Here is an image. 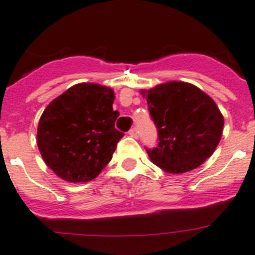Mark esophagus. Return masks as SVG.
<instances>
[{
  "label": "esophagus",
  "mask_w": 255,
  "mask_h": 255,
  "mask_svg": "<svg viewBox=\"0 0 255 255\" xmlns=\"http://www.w3.org/2000/svg\"><path fill=\"white\" fill-rule=\"evenodd\" d=\"M129 136L130 137H133V138H138V136H139V130H138V128L137 127H133V128H130L129 129Z\"/></svg>",
  "instance_id": "1"
}]
</instances>
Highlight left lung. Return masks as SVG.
<instances>
[{"label":"left lung","instance_id":"1","mask_svg":"<svg viewBox=\"0 0 255 255\" xmlns=\"http://www.w3.org/2000/svg\"><path fill=\"white\" fill-rule=\"evenodd\" d=\"M142 95L157 129L156 147H146L153 164L167 173H187L216 150L224 117L207 94L194 85L171 81Z\"/></svg>","mask_w":255,"mask_h":255}]
</instances>
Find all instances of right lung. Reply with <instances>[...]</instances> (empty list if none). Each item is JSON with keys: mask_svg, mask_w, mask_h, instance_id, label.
I'll list each match as a JSON object with an SVG mask.
<instances>
[{"mask_svg": "<svg viewBox=\"0 0 255 255\" xmlns=\"http://www.w3.org/2000/svg\"><path fill=\"white\" fill-rule=\"evenodd\" d=\"M112 89L77 84L43 112L38 147L45 164L66 182H89L112 160L123 133L116 128Z\"/></svg>", "mask_w": 255, "mask_h": 255, "instance_id": "right-lung-1", "label": "right lung"}]
</instances>
